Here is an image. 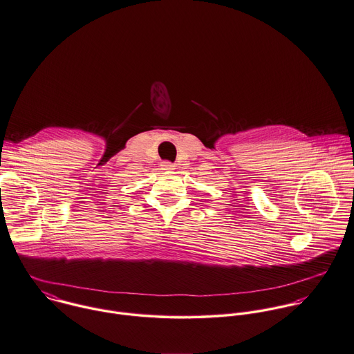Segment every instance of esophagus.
<instances>
[{"instance_id":"1","label":"esophagus","mask_w":354,"mask_h":354,"mask_svg":"<svg viewBox=\"0 0 354 354\" xmlns=\"http://www.w3.org/2000/svg\"><path fill=\"white\" fill-rule=\"evenodd\" d=\"M174 164L172 162H169V161H162V164H161V168L164 169V171H172L174 169Z\"/></svg>"}]
</instances>
